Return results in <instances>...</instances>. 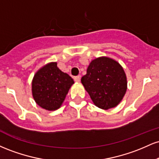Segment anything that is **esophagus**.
Listing matches in <instances>:
<instances>
[{"mask_svg":"<svg viewBox=\"0 0 159 159\" xmlns=\"http://www.w3.org/2000/svg\"><path fill=\"white\" fill-rule=\"evenodd\" d=\"M74 80L75 82H80V80H81V76L80 75L75 76V77L74 78Z\"/></svg>","mask_w":159,"mask_h":159,"instance_id":"1","label":"esophagus"}]
</instances>
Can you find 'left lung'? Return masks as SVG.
<instances>
[{
	"instance_id": "8db88e82",
	"label": "left lung",
	"mask_w": 159,
	"mask_h": 159,
	"mask_svg": "<svg viewBox=\"0 0 159 159\" xmlns=\"http://www.w3.org/2000/svg\"><path fill=\"white\" fill-rule=\"evenodd\" d=\"M81 83L94 105L107 110L116 107L127 90V79L118 62L107 57L91 61Z\"/></svg>"
}]
</instances>
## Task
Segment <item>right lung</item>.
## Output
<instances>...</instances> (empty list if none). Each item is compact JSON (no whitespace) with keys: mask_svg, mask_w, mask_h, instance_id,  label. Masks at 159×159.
Returning a JSON list of instances; mask_svg holds the SVG:
<instances>
[{"mask_svg":"<svg viewBox=\"0 0 159 159\" xmlns=\"http://www.w3.org/2000/svg\"><path fill=\"white\" fill-rule=\"evenodd\" d=\"M73 84V79L62 72L57 63H49L34 75L33 97L39 106L45 110L55 111L61 106Z\"/></svg>","mask_w":159,"mask_h":159,"instance_id":"1","label":"right lung"}]
</instances>
